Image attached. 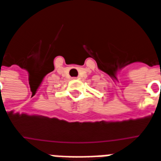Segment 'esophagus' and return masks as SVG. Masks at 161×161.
Here are the masks:
<instances>
[{
  "mask_svg": "<svg viewBox=\"0 0 161 161\" xmlns=\"http://www.w3.org/2000/svg\"><path fill=\"white\" fill-rule=\"evenodd\" d=\"M74 79H77V80H79V77H74Z\"/></svg>",
  "mask_w": 161,
  "mask_h": 161,
  "instance_id": "34e87169",
  "label": "esophagus"
}]
</instances>
